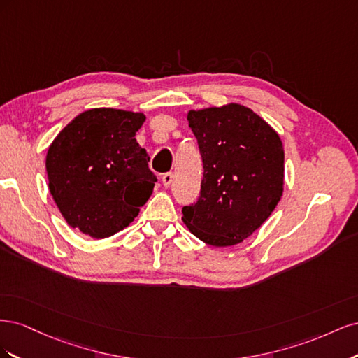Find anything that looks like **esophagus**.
<instances>
[{
    "mask_svg": "<svg viewBox=\"0 0 358 358\" xmlns=\"http://www.w3.org/2000/svg\"><path fill=\"white\" fill-rule=\"evenodd\" d=\"M161 180H162V185L169 188L171 185V182H173V173L171 171L164 173V175H162V178H161Z\"/></svg>",
    "mask_w": 358,
    "mask_h": 358,
    "instance_id": "34e87169",
    "label": "esophagus"
}]
</instances>
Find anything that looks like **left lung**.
Listing matches in <instances>:
<instances>
[{"instance_id":"obj_1","label":"left lung","mask_w":358,"mask_h":358,"mask_svg":"<svg viewBox=\"0 0 358 358\" xmlns=\"http://www.w3.org/2000/svg\"><path fill=\"white\" fill-rule=\"evenodd\" d=\"M203 159L199 200L183 206L189 231L231 246L268 218L284 191V148L275 129L241 104L188 112Z\"/></svg>"}]
</instances>
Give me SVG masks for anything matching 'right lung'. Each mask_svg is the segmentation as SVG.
Here are the masks:
<instances>
[{
	"mask_svg": "<svg viewBox=\"0 0 358 358\" xmlns=\"http://www.w3.org/2000/svg\"><path fill=\"white\" fill-rule=\"evenodd\" d=\"M146 116L91 109L76 116L49 146V191L73 229L95 239L129 225L154 191L157 176L136 133Z\"/></svg>",
	"mask_w": 358,
	"mask_h": 358,
	"instance_id": "right-lung-1",
	"label": "right lung"
}]
</instances>
